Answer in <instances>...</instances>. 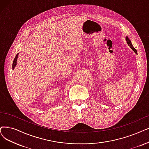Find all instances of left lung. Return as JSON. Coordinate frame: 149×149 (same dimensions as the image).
I'll return each instance as SVG.
<instances>
[{"label": "left lung", "instance_id": "1", "mask_svg": "<svg viewBox=\"0 0 149 149\" xmlns=\"http://www.w3.org/2000/svg\"><path fill=\"white\" fill-rule=\"evenodd\" d=\"M126 41H127V44L128 45V46L131 47V48L132 49V50L136 53V54H138V52H137V51H136V49L134 48V47H133V46L132 45V42H131V41L130 40V39L127 37H126Z\"/></svg>", "mask_w": 149, "mask_h": 149}]
</instances>
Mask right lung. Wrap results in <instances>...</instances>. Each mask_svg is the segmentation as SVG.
Listing matches in <instances>:
<instances>
[{"label":"right lung","mask_w":149,"mask_h":149,"mask_svg":"<svg viewBox=\"0 0 149 149\" xmlns=\"http://www.w3.org/2000/svg\"><path fill=\"white\" fill-rule=\"evenodd\" d=\"M17 56H18V54H17L15 58H14V61L13 62V65H12V68L13 70H14V68H15L16 65V61H17Z\"/></svg>","instance_id":"right-lung-1"}]
</instances>
